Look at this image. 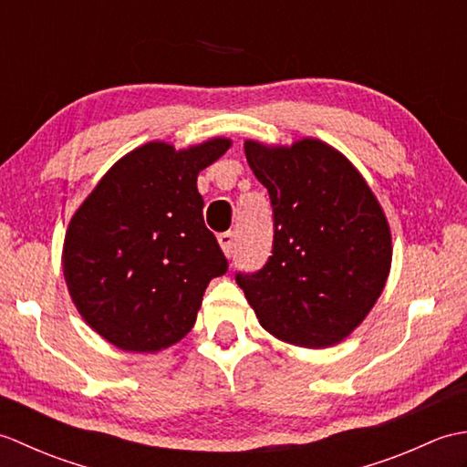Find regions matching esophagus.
<instances>
[{
  "mask_svg": "<svg viewBox=\"0 0 467 467\" xmlns=\"http://www.w3.org/2000/svg\"><path fill=\"white\" fill-rule=\"evenodd\" d=\"M218 244H221V249L224 251L226 256H233L234 254V233H223L218 234Z\"/></svg>",
  "mask_w": 467,
  "mask_h": 467,
  "instance_id": "esophagus-1",
  "label": "esophagus"
}]
</instances>
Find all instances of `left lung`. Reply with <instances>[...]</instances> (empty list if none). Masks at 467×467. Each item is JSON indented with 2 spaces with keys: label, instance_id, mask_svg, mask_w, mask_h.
<instances>
[{
  "label": "left lung",
  "instance_id": "1",
  "mask_svg": "<svg viewBox=\"0 0 467 467\" xmlns=\"http://www.w3.org/2000/svg\"><path fill=\"white\" fill-rule=\"evenodd\" d=\"M269 191L273 251L234 279L261 325L286 343L329 347L371 311L391 265V234L379 202L343 154L319 140L291 148L244 144Z\"/></svg>",
  "mask_w": 467,
  "mask_h": 467
}]
</instances>
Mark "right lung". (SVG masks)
Returning a JSON list of instances; mask_svg holds the SVG:
<instances>
[{
  "label": "right lung",
  "instance_id": "add662e5",
  "mask_svg": "<svg viewBox=\"0 0 467 467\" xmlns=\"http://www.w3.org/2000/svg\"><path fill=\"white\" fill-rule=\"evenodd\" d=\"M231 140L176 152L150 142L102 178L67 226L64 276L78 311L124 351L152 353L192 329L228 261L202 218L198 172Z\"/></svg>",
  "mask_w": 467,
  "mask_h": 467
}]
</instances>
